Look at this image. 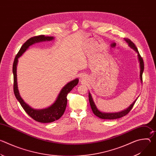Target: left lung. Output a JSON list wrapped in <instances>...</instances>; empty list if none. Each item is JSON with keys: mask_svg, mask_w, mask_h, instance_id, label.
Returning <instances> with one entry per match:
<instances>
[{"mask_svg": "<svg viewBox=\"0 0 156 156\" xmlns=\"http://www.w3.org/2000/svg\"><path fill=\"white\" fill-rule=\"evenodd\" d=\"M128 44V46L134 50L135 51H136L138 54V60L140 62V80L141 83H143V73L144 71V62L142 58V57H141L137 48L136 47V46L135 45V44L133 43L131 40H129V39H126L125 38L124 39ZM89 101H90V105L91 107V109L93 110V112L94 113V114L95 115H96L97 117H99L100 119H109V120H113V119H119L121 118L123 116H125L126 115H127L129 112L130 110H131V108H133V105H134L136 101V99L133 102V104H131L129 107L128 108H127L126 110H124L122 112H117V113H105V112H102L101 111L97 108L96 105H95V103L93 99V98L91 95V93H89Z\"/></svg>", "mask_w": 156, "mask_h": 156, "instance_id": "obj_1", "label": "left lung"}]
</instances>
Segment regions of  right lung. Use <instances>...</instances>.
I'll return each mask as SVG.
<instances>
[{"label":"right lung","mask_w":156,"mask_h":156,"mask_svg":"<svg viewBox=\"0 0 156 156\" xmlns=\"http://www.w3.org/2000/svg\"><path fill=\"white\" fill-rule=\"evenodd\" d=\"M53 39L54 37L45 36L44 35L36 36L30 38L20 48L15 58L13 64V91L15 96L28 115L34 120L41 123H51L59 119L63 115L66 108V104H67L66 96H67L68 93L72 91V89L78 84L79 80L76 78L66 84L62 89L55 102L50 107L44 109H34L27 104L20 95L17 85L16 65L18 60V58L28 49L30 46L33 45L34 43L45 41H51Z\"/></svg>","instance_id":"obj_1"}]
</instances>
